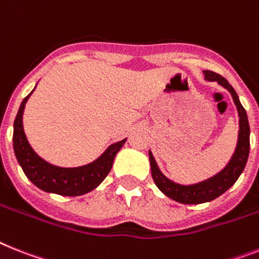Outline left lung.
<instances>
[{"label":"left lung","mask_w":259,"mask_h":259,"mask_svg":"<svg viewBox=\"0 0 259 259\" xmlns=\"http://www.w3.org/2000/svg\"><path fill=\"white\" fill-rule=\"evenodd\" d=\"M204 79L207 81H217L221 87L228 89L233 97V101L237 106V112L240 117V130H238V141L234 150L233 155L230 158L229 163L224 167L220 172H217L212 178L195 184H183L175 183L168 178H166L159 170L156 164L154 155L151 151H149L150 166H151V175H153L154 183L162 191L167 197L175 200L182 204H201L207 203L210 200H214L220 195H223L227 190L236 183V180L240 178V175L244 171L246 166L247 158H249V149H250V127H249V121H247L246 110L241 105L240 99L237 96L236 91L230 85L227 79L219 73H214L212 71H204Z\"/></svg>","instance_id":"left-lung-1"}]
</instances>
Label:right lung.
I'll return each mask as SVG.
<instances>
[{"instance_id": "obj_1", "label": "right lung", "mask_w": 259, "mask_h": 259, "mask_svg": "<svg viewBox=\"0 0 259 259\" xmlns=\"http://www.w3.org/2000/svg\"><path fill=\"white\" fill-rule=\"evenodd\" d=\"M35 89V88H34ZM34 92V91H32ZM31 92V93H32ZM26 96L21 103L14 121L13 146L17 160L22 167L23 172L31 183L38 188L50 193H58L62 196H80L95 190L112 170L114 156L126 142V138L113 143L92 163L80 167H58L46 162L30 146L23 130V110L29 97Z\"/></svg>"}]
</instances>
